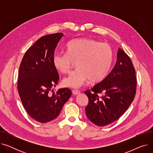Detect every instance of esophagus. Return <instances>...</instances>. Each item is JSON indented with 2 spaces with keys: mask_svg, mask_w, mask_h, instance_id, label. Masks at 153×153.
I'll use <instances>...</instances> for the list:
<instances>
[{
  "mask_svg": "<svg viewBox=\"0 0 153 153\" xmlns=\"http://www.w3.org/2000/svg\"><path fill=\"white\" fill-rule=\"evenodd\" d=\"M72 94L76 95L80 94V91L78 90H72Z\"/></svg>",
  "mask_w": 153,
  "mask_h": 153,
  "instance_id": "esophagus-1",
  "label": "esophagus"
}]
</instances>
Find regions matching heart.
<instances>
[{
    "label": "heart",
    "mask_w": 153,
    "mask_h": 153,
    "mask_svg": "<svg viewBox=\"0 0 153 153\" xmlns=\"http://www.w3.org/2000/svg\"><path fill=\"white\" fill-rule=\"evenodd\" d=\"M67 53L57 52L53 56V64L58 71L68 72L74 61L77 68L62 80L64 87L79 88L89 79L98 82L108 74L113 61L111 47L91 38L71 40L66 45Z\"/></svg>",
    "instance_id": "b5f03b06"
}]
</instances>
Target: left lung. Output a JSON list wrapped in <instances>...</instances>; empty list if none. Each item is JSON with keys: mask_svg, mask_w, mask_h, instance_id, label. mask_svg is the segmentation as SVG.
Here are the masks:
<instances>
[{"mask_svg": "<svg viewBox=\"0 0 153 153\" xmlns=\"http://www.w3.org/2000/svg\"><path fill=\"white\" fill-rule=\"evenodd\" d=\"M133 64L125 51L119 48L117 60L110 73L85 94L89 99L87 117L94 124L103 126L121 117L132 103L136 91ZM103 93L102 96L99 93Z\"/></svg>", "mask_w": 153, "mask_h": 153, "instance_id": "8db88e82", "label": "left lung"}]
</instances>
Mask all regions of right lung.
Returning <instances> with one entry per match:
<instances>
[{
  "label": "right lung",
  "mask_w": 153,
  "mask_h": 153,
  "mask_svg": "<svg viewBox=\"0 0 153 153\" xmlns=\"http://www.w3.org/2000/svg\"><path fill=\"white\" fill-rule=\"evenodd\" d=\"M62 36L57 33L40 38L26 51L20 65L17 82L20 98L28 114L40 123L57 117L72 94L68 88L50 93L59 81L53 56Z\"/></svg>",
  "instance_id": "add662e5"
}]
</instances>
